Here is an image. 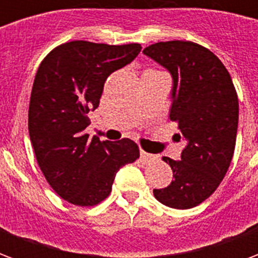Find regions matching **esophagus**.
<instances>
[{
  "instance_id": "obj_1",
  "label": "esophagus",
  "mask_w": 258,
  "mask_h": 258,
  "mask_svg": "<svg viewBox=\"0 0 258 258\" xmlns=\"http://www.w3.org/2000/svg\"><path fill=\"white\" fill-rule=\"evenodd\" d=\"M141 159L144 162H151V160H156L157 156L156 155H152V153H146V152L141 151Z\"/></svg>"
}]
</instances>
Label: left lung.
Wrapping results in <instances>:
<instances>
[{
  "mask_svg": "<svg viewBox=\"0 0 258 258\" xmlns=\"http://www.w3.org/2000/svg\"><path fill=\"white\" fill-rule=\"evenodd\" d=\"M144 53L173 77L170 120L178 123L175 137L186 142L181 160L163 157L174 179L153 195L168 207L192 209L213 195L229 168L238 131V95L221 60L196 42H156Z\"/></svg>",
  "mask_w": 258,
  "mask_h": 258,
  "instance_id": "obj_1",
  "label": "left lung"
}]
</instances>
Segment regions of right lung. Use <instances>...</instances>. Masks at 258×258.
<instances>
[{"label":"right lung","instance_id":"right-lung-1","mask_svg":"<svg viewBox=\"0 0 258 258\" xmlns=\"http://www.w3.org/2000/svg\"><path fill=\"white\" fill-rule=\"evenodd\" d=\"M141 48L64 42L37 70L29 106L31 145L48 184L72 205L101 203L118 170L140 157L134 141L90 140L84 130L91 124L88 113L99 106L107 77L131 63Z\"/></svg>","mask_w":258,"mask_h":258}]
</instances>
